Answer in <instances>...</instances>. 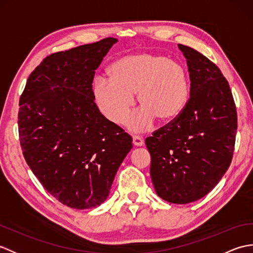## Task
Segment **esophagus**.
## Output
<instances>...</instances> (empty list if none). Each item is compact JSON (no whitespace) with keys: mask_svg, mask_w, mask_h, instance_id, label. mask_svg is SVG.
<instances>
[{"mask_svg":"<svg viewBox=\"0 0 253 253\" xmlns=\"http://www.w3.org/2000/svg\"><path fill=\"white\" fill-rule=\"evenodd\" d=\"M132 142L137 147L143 146V139L140 136H138V135H133L132 136Z\"/></svg>","mask_w":253,"mask_h":253,"instance_id":"esophagus-1","label":"esophagus"}]
</instances>
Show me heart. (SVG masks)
<instances>
[{
  "label": "heart",
  "instance_id": "b5f03b06",
  "mask_svg": "<svg viewBox=\"0 0 253 253\" xmlns=\"http://www.w3.org/2000/svg\"><path fill=\"white\" fill-rule=\"evenodd\" d=\"M111 78L98 76L93 83L95 103L107 120L126 121L137 94L140 107L129 121L133 130L146 129L153 120L169 123L180 115L189 99V78L180 64L153 53H137L113 63Z\"/></svg>",
  "mask_w": 253,
  "mask_h": 253
}]
</instances>
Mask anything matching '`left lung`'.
I'll return each instance as SVG.
<instances>
[{"mask_svg":"<svg viewBox=\"0 0 253 253\" xmlns=\"http://www.w3.org/2000/svg\"><path fill=\"white\" fill-rule=\"evenodd\" d=\"M187 60L190 96L178 117L146 139L150 174L163 200L186 204L203 198L233 159L237 111L219 68L192 47L178 44Z\"/></svg>","mask_w":253,"mask_h":253,"instance_id":"left-lung-1","label":"left lung"}]
</instances>
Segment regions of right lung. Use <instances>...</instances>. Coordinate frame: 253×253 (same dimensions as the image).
I'll list each match as a JSON object with an SVG mask.
<instances>
[{"mask_svg": "<svg viewBox=\"0 0 253 253\" xmlns=\"http://www.w3.org/2000/svg\"><path fill=\"white\" fill-rule=\"evenodd\" d=\"M94 43L46 56L30 74L20 95L18 131L32 173L56 200L92 209L110 193L132 139L94 103L95 69L116 43Z\"/></svg>", "mask_w": 253, "mask_h": 253, "instance_id": "obj_1", "label": "right lung"}]
</instances>
